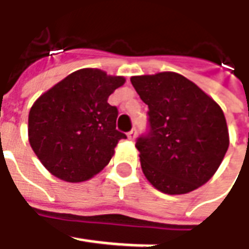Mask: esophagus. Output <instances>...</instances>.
Wrapping results in <instances>:
<instances>
[{
  "instance_id": "1",
  "label": "esophagus",
  "mask_w": 249,
  "mask_h": 249,
  "mask_svg": "<svg viewBox=\"0 0 249 249\" xmlns=\"http://www.w3.org/2000/svg\"><path fill=\"white\" fill-rule=\"evenodd\" d=\"M136 136H137V129H136V127H134V129H131L129 133H127V137H129L130 140H134L136 139Z\"/></svg>"
}]
</instances>
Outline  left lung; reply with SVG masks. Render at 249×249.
Listing matches in <instances>:
<instances>
[{
    "instance_id": "obj_1",
    "label": "left lung",
    "mask_w": 249,
    "mask_h": 249,
    "mask_svg": "<svg viewBox=\"0 0 249 249\" xmlns=\"http://www.w3.org/2000/svg\"><path fill=\"white\" fill-rule=\"evenodd\" d=\"M130 82L148 105V131L136 148L149 183L170 196L205 184L229 148L223 110L178 73L133 76Z\"/></svg>"
}]
</instances>
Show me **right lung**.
<instances>
[{
  "mask_svg": "<svg viewBox=\"0 0 249 249\" xmlns=\"http://www.w3.org/2000/svg\"><path fill=\"white\" fill-rule=\"evenodd\" d=\"M124 77L80 69L55 84L29 112V141L45 169L69 183L86 181L109 163L124 133L109 95Z\"/></svg>",
  "mask_w": 249,
  "mask_h": 249,
  "instance_id": "add662e5",
  "label": "right lung"
}]
</instances>
